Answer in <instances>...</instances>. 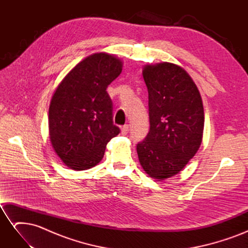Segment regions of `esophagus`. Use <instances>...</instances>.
<instances>
[{
    "mask_svg": "<svg viewBox=\"0 0 248 248\" xmlns=\"http://www.w3.org/2000/svg\"><path fill=\"white\" fill-rule=\"evenodd\" d=\"M128 131H129V125H124L123 127H122V130H121V132H122V134H124V136H126L127 133H128Z\"/></svg>",
    "mask_w": 248,
    "mask_h": 248,
    "instance_id": "34e87169",
    "label": "esophagus"
}]
</instances>
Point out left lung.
<instances>
[{
  "label": "left lung",
  "instance_id": "obj_1",
  "mask_svg": "<svg viewBox=\"0 0 248 248\" xmlns=\"http://www.w3.org/2000/svg\"><path fill=\"white\" fill-rule=\"evenodd\" d=\"M142 77L149 93L150 131L137 151L146 174L163 181L179 174L200 149L204 107L197 85L181 66L148 64Z\"/></svg>",
  "mask_w": 248,
  "mask_h": 248
}]
</instances>
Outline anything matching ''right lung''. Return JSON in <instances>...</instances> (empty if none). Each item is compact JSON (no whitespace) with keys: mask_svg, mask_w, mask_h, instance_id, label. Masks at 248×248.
I'll return each instance as SVG.
<instances>
[{"mask_svg":"<svg viewBox=\"0 0 248 248\" xmlns=\"http://www.w3.org/2000/svg\"><path fill=\"white\" fill-rule=\"evenodd\" d=\"M122 67L120 58L96 52L81 60L58 85L48 109L49 140L67 168L85 170L97 166L108 142L119 134L107 88Z\"/></svg>","mask_w":248,"mask_h":248,"instance_id":"add662e5","label":"right lung"}]
</instances>
